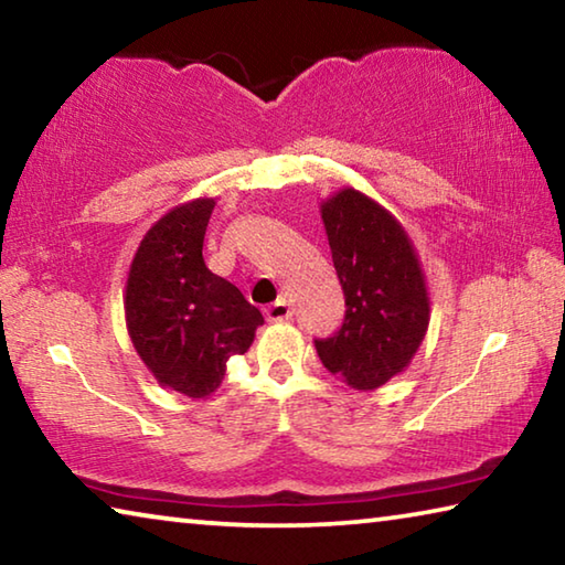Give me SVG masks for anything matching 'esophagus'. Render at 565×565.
Instances as JSON below:
<instances>
[{"instance_id": "esophagus-1", "label": "esophagus", "mask_w": 565, "mask_h": 565, "mask_svg": "<svg viewBox=\"0 0 565 565\" xmlns=\"http://www.w3.org/2000/svg\"><path fill=\"white\" fill-rule=\"evenodd\" d=\"M264 313H266V319H269V321H289L294 309H291L289 301L279 299V301H274V303L266 306Z\"/></svg>"}]
</instances>
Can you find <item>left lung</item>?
Instances as JSON below:
<instances>
[{"label": "left lung", "mask_w": 565, "mask_h": 565, "mask_svg": "<svg viewBox=\"0 0 565 565\" xmlns=\"http://www.w3.org/2000/svg\"><path fill=\"white\" fill-rule=\"evenodd\" d=\"M347 317L317 339L323 366L356 391H374L406 371L431 321L426 276L406 228L359 189L321 202Z\"/></svg>", "instance_id": "1"}]
</instances>
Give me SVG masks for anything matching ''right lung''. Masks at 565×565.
I'll list each match as a JSON object with an SVG mask.
<instances>
[{
  "label": "right lung",
  "instance_id": "add662e5",
  "mask_svg": "<svg viewBox=\"0 0 565 565\" xmlns=\"http://www.w3.org/2000/svg\"><path fill=\"white\" fill-rule=\"evenodd\" d=\"M216 202L179 204L151 224L134 254L124 313L127 331L159 386L206 398L222 386L226 361L244 353L262 311L206 269L202 248Z\"/></svg>",
  "mask_w": 565,
  "mask_h": 565
}]
</instances>
